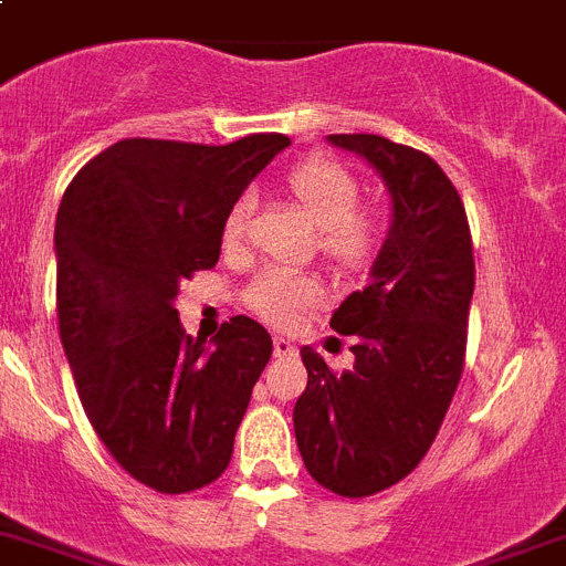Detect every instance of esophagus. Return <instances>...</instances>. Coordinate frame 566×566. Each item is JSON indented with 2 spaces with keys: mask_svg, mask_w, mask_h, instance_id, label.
Wrapping results in <instances>:
<instances>
[{
  "mask_svg": "<svg viewBox=\"0 0 566 566\" xmlns=\"http://www.w3.org/2000/svg\"><path fill=\"white\" fill-rule=\"evenodd\" d=\"M274 356H297V345L286 336H274Z\"/></svg>",
  "mask_w": 566,
  "mask_h": 566,
  "instance_id": "34e87169",
  "label": "esophagus"
}]
</instances>
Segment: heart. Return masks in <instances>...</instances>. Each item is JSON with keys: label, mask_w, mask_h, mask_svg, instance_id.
<instances>
[{"label": "heart", "mask_w": 566, "mask_h": 566, "mask_svg": "<svg viewBox=\"0 0 566 566\" xmlns=\"http://www.w3.org/2000/svg\"><path fill=\"white\" fill-rule=\"evenodd\" d=\"M289 188L319 227V249L342 269H365L385 241V221L359 207V181L342 163L314 157L294 165ZM252 196H238L224 219V243L238 247L247 232ZM323 283L311 274L266 269L249 286V305L272 325H292L305 308L323 300Z\"/></svg>", "instance_id": "obj_1"}]
</instances>
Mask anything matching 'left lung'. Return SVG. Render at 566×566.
Listing matches in <instances>:
<instances>
[{
  "mask_svg": "<svg viewBox=\"0 0 566 566\" xmlns=\"http://www.w3.org/2000/svg\"><path fill=\"white\" fill-rule=\"evenodd\" d=\"M385 179L392 221L370 283L331 317L354 367L334 373L308 345L294 434L308 474L339 496L390 489L429 452L463 376L474 252L465 207L423 151L378 134H331Z\"/></svg>",
  "mask_w": 566,
  "mask_h": 566,
  "instance_id": "obj_1",
  "label": "left lung"
}]
</instances>
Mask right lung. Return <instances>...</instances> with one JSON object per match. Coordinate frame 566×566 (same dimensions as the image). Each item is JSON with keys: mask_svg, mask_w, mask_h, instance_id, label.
Returning <instances> with one entry per match:
<instances>
[{"mask_svg": "<svg viewBox=\"0 0 566 566\" xmlns=\"http://www.w3.org/2000/svg\"><path fill=\"white\" fill-rule=\"evenodd\" d=\"M292 139L230 145L120 139L83 165L55 219V308L83 412L117 463L163 494H188L230 465L272 336L232 317L193 339L174 300L221 255L224 219Z\"/></svg>", "mask_w": 566, "mask_h": 566, "instance_id": "right-lung-1", "label": "right lung"}]
</instances>
